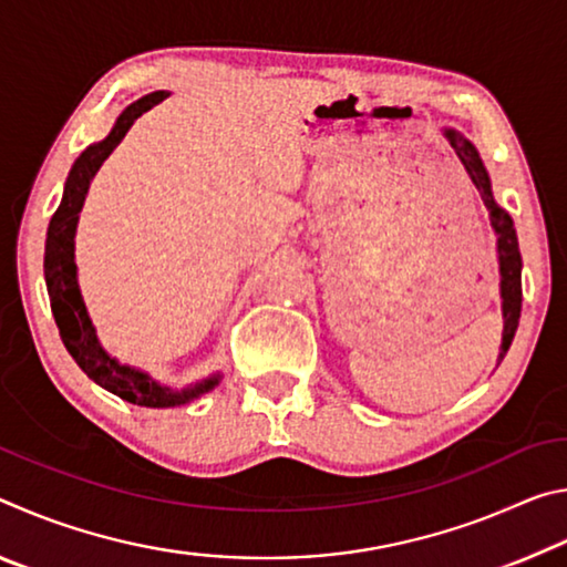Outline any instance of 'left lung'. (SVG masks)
Here are the masks:
<instances>
[{
  "instance_id": "1",
  "label": "left lung",
  "mask_w": 567,
  "mask_h": 567,
  "mask_svg": "<svg viewBox=\"0 0 567 567\" xmlns=\"http://www.w3.org/2000/svg\"><path fill=\"white\" fill-rule=\"evenodd\" d=\"M447 140L453 145L455 155L463 162L470 179L475 182V187L483 197V203L491 213V225L497 235V252H501V295H503V318H505V330H503V350L501 360L505 352L511 350L517 322H520V307H523V282H520V247H517V235L513 227V217L495 205L493 192H491V179H487V172L483 167V159H480L477 150L470 145L465 137H460L457 132L447 130Z\"/></svg>"
}]
</instances>
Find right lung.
I'll use <instances>...</instances> for the list:
<instances>
[{
  "label": "right lung",
  "mask_w": 567,
  "mask_h": 567,
  "mask_svg": "<svg viewBox=\"0 0 567 567\" xmlns=\"http://www.w3.org/2000/svg\"><path fill=\"white\" fill-rule=\"evenodd\" d=\"M165 92H152L147 97L137 100L124 110L117 122H114L112 132L97 145H90L87 150L76 157L70 177L64 182L62 203L50 219V229H47V247H44V277H47V292H50L54 322L60 328V338L64 342L66 352L72 354L74 362L87 372V375L102 385L104 390L114 392V395L132 402V405L142 408H175L192 398L203 395V392L213 390L217 385V378H209L199 385L172 392L169 388L157 385L150 380L145 372L124 368L117 360H112L107 352L100 348L97 338H94V328L84 310L80 287H76V265H74V229L76 217L84 205V195H87L92 177L97 175L102 162L112 155V150L120 145L124 134L134 124L140 114L155 107L157 102L165 100Z\"/></svg>",
  "instance_id": "right-lung-1"
}]
</instances>
